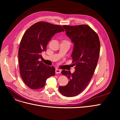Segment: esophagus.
Returning <instances> with one entry per match:
<instances>
[{"label":"esophagus","instance_id":"obj_1","mask_svg":"<svg viewBox=\"0 0 120 120\" xmlns=\"http://www.w3.org/2000/svg\"><path fill=\"white\" fill-rule=\"evenodd\" d=\"M61 72V70H60V69H57L56 68L55 69V73L56 74H59V73H60Z\"/></svg>","mask_w":120,"mask_h":120}]
</instances>
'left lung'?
I'll return each mask as SVG.
<instances>
[{"mask_svg": "<svg viewBox=\"0 0 120 120\" xmlns=\"http://www.w3.org/2000/svg\"><path fill=\"white\" fill-rule=\"evenodd\" d=\"M62 27L74 44L71 57L75 71L72 74L67 70L61 71L69 81L59 90L64 96L70 97L81 93L89 83L98 61L100 43L97 34L87 25Z\"/></svg>", "mask_w": 120, "mask_h": 120, "instance_id": "1", "label": "left lung"}]
</instances>
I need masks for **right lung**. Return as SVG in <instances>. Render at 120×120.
<instances>
[{"label":"right lung","mask_w":120,"mask_h":120,"mask_svg":"<svg viewBox=\"0 0 120 120\" xmlns=\"http://www.w3.org/2000/svg\"><path fill=\"white\" fill-rule=\"evenodd\" d=\"M64 31L62 26L48 22H38L24 34L18 51L19 70L22 80L32 89L44 87L46 80L55 74V68L39 61L41 53L54 34Z\"/></svg>","instance_id":"1"}]
</instances>
